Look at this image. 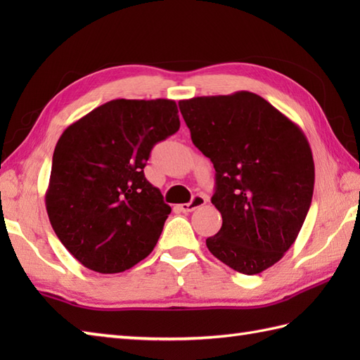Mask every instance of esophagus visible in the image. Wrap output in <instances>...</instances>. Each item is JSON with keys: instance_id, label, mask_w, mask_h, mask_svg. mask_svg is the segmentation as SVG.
<instances>
[{"instance_id": "esophagus-1", "label": "esophagus", "mask_w": 360, "mask_h": 360, "mask_svg": "<svg viewBox=\"0 0 360 360\" xmlns=\"http://www.w3.org/2000/svg\"><path fill=\"white\" fill-rule=\"evenodd\" d=\"M204 204H205V198L201 196V195H196V196H193V200L190 201V202L178 205V209H179L181 212L188 213V212H193V210L198 209V207H201V205H204Z\"/></svg>"}]
</instances>
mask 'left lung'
I'll use <instances>...</instances> for the list:
<instances>
[{
    "mask_svg": "<svg viewBox=\"0 0 360 360\" xmlns=\"http://www.w3.org/2000/svg\"><path fill=\"white\" fill-rule=\"evenodd\" d=\"M179 110L217 172L212 204L223 226L205 244L236 272L266 271L292 246L308 215L316 173L307 136L249 91L193 97Z\"/></svg>",
    "mask_w": 360,
    "mask_h": 360,
    "instance_id": "1",
    "label": "left lung"
}]
</instances>
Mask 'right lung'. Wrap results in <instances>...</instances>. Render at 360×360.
<instances>
[{"label":"right lung","instance_id":"right-lung-1","mask_svg":"<svg viewBox=\"0 0 360 360\" xmlns=\"http://www.w3.org/2000/svg\"><path fill=\"white\" fill-rule=\"evenodd\" d=\"M179 125L174 101L117 98L60 136L46 210L58 240L88 269L124 272L155 249L172 209L143 167Z\"/></svg>","mask_w":360,"mask_h":360}]
</instances>
